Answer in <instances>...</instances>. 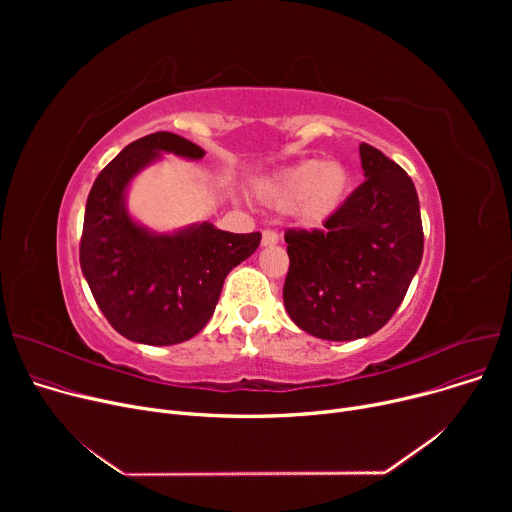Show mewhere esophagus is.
I'll return each mask as SVG.
<instances>
[{
    "instance_id": "obj_1",
    "label": "esophagus",
    "mask_w": 512,
    "mask_h": 512,
    "mask_svg": "<svg viewBox=\"0 0 512 512\" xmlns=\"http://www.w3.org/2000/svg\"><path fill=\"white\" fill-rule=\"evenodd\" d=\"M278 240H280V236H278L276 230H272V228H265V230H263V234H261V245H263V247L278 245Z\"/></svg>"
}]
</instances>
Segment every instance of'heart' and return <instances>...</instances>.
I'll use <instances>...</instances> for the list:
<instances>
[{"mask_svg": "<svg viewBox=\"0 0 512 512\" xmlns=\"http://www.w3.org/2000/svg\"><path fill=\"white\" fill-rule=\"evenodd\" d=\"M348 172L330 161L305 159L280 174L270 191V199L280 207L301 205V215L307 224H324L342 205L348 191Z\"/></svg>", "mask_w": 512, "mask_h": 512, "instance_id": "heart-1", "label": "heart"}]
</instances>
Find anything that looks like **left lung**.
Returning <instances> with one entry per match:
<instances>
[{
    "label": "left lung",
    "instance_id": "obj_1",
    "mask_svg": "<svg viewBox=\"0 0 512 512\" xmlns=\"http://www.w3.org/2000/svg\"><path fill=\"white\" fill-rule=\"evenodd\" d=\"M365 180L324 222L288 228L284 305L301 330L357 340L384 328L423 257L419 197L409 174L380 149L359 145Z\"/></svg>",
    "mask_w": 512,
    "mask_h": 512
}]
</instances>
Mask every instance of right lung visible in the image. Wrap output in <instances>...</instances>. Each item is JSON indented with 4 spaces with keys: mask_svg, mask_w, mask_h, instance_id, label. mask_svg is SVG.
<instances>
[{
    "mask_svg": "<svg viewBox=\"0 0 512 512\" xmlns=\"http://www.w3.org/2000/svg\"><path fill=\"white\" fill-rule=\"evenodd\" d=\"M159 151L191 159L205 155L174 132L130 143L95 178L80 236V270L101 313L124 338L151 346L199 334L232 267L261 242L259 232L232 234L211 224L166 236L134 224L124 209V191Z\"/></svg>",
    "mask_w": 512,
    "mask_h": 512,
    "instance_id": "1",
    "label": "right lung"
}]
</instances>
